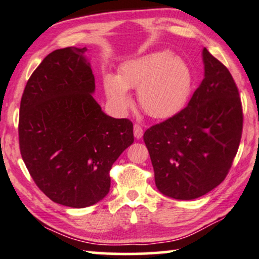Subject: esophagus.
Segmentation results:
<instances>
[{"label": "esophagus", "instance_id": "esophagus-1", "mask_svg": "<svg viewBox=\"0 0 259 259\" xmlns=\"http://www.w3.org/2000/svg\"><path fill=\"white\" fill-rule=\"evenodd\" d=\"M133 133H134V137H136L137 139H140V138H142L143 134H144L143 127L140 125H138V123H136V125L133 126Z\"/></svg>", "mask_w": 259, "mask_h": 259}]
</instances>
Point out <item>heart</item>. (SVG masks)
<instances>
[{
  "mask_svg": "<svg viewBox=\"0 0 259 259\" xmlns=\"http://www.w3.org/2000/svg\"><path fill=\"white\" fill-rule=\"evenodd\" d=\"M189 65L169 51H157L126 60L117 76L105 77L108 102L119 112L132 105L128 90L138 89V102L153 119H167L186 106L191 93Z\"/></svg>",
  "mask_w": 259,
  "mask_h": 259,
  "instance_id": "heart-1",
  "label": "heart"
}]
</instances>
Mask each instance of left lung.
Wrapping results in <instances>:
<instances>
[{
  "instance_id": "obj_1",
  "label": "left lung",
  "mask_w": 259,
  "mask_h": 259,
  "mask_svg": "<svg viewBox=\"0 0 259 259\" xmlns=\"http://www.w3.org/2000/svg\"><path fill=\"white\" fill-rule=\"evenodd\" d=\"M204 77L186 108L144 133L163 195L194 200L225 180L239 147L243 109L223 63L202 50Z\"/></svg>"
}]
</instances>
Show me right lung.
<instances>
[{
    "instance_id": "right-lung-1",
    "label": "right lung",
    "mask_w": 259,
    "mask_h": 259,
    "mask_svg": "<svg viewBox=\"0 0 259 259\" xmlns=\"http://www.w3.org/2000/svg\"><path fill=\"white\" fill-rule=\"evenodd\" d=\"M87 48L46 56L20 103L19 144L27 169L53 202L93 206L109 193L113 163L134 142L133 123L102 112Z\"/></svg>"
}]
</instances>
